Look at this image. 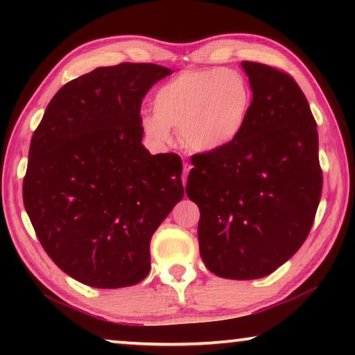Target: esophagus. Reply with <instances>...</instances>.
<instances>
[{
	"instance_id": "34e87169",
	"label": "esophagus",
	"mask_w": 355,
	"mask_h": 355,
	"mask_svg": "<svg viewBox=\"0 0 355 355\" xmlns=\"http://www.w3.org/2000/svg\"><path fill=\"white\" fill-rule=\"evenodd\" d=\"M191 164L189 163H183V186L186 184V178H188V173L191 171Z\"/></svg>"
}]
</instances>
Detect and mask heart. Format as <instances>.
Here are the masks:
<instances>
[{
	"label": "heart",
	"mask_w": 355,
	"mask_h": 355,
	"mask_svg": "<svg viewBox=\"0 0 355 355\" xmlns=\"http://www.w3.org/2000/svg\"><path fill=\"white\" fill-rule=\"evenodd\" d=\"M252 106L254 92L241 71L184 70L156 89L144 131L156 144H169L171 130H178L192 152H220L243 135Z\"/></svg>",
	"instance_id": "heart-1"
}]
</instances>
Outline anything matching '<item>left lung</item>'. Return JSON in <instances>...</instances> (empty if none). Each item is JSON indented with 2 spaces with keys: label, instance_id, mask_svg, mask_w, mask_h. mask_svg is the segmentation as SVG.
Returning a JSON list of instances; mask_svg holds the SVG:
<instances>
[{
  "label": "left lung",
  "instance_id": "left-lung-1",
  "mask_svg": "<svg viewBox=\"0 0 355 355\" xmlns=\"http://www.w3.org/2000/svg\"><path fill=\"white\" fill-rule=\"evenodd\" d=\"M254 92L243 135L220 152L191 156L186 194L200 209L199 249L224 279L274 272L313 225L322 191L318 130L286 71L244 61Z\"/></svg>",
  "mask_w": 355,
  "mask_h": 355
}]
</instances>
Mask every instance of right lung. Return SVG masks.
Wrapping results in <instances>:
<instances>
[{
  "mask_svg": "<svg viewBox=\"0 0 355 355\" xmlns=\"http://www.w3.org/2000/svg\"><path fill=\"white\" fill-rule=\"evenodd\" d=\"M171 73L133 62L95 69L59 89L34 131L23 203L48 257L84 285L146 279L153 233L183 199L180 156L141 144L142 98Z\"/></svg>",
  "mask_w": 355,
  "mask_h": 355,
  "instance_id": "obj_1",
  "label": "right lung"
}]
</instances>
